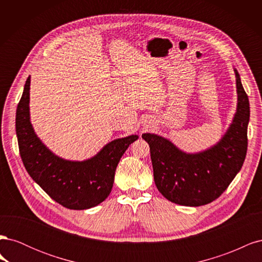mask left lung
Listing matches in <instances>:
<instances>
[{"label": "left lung", "instance_id": "1", "mask_svg": "<svg viewBox=\"0 0 262 262\" xmlns=\"http://www.w3.org/2000/svg\"><path fill=\"white\" fill-rule=\"evenodd\" d=\"M237 110L220 142L187 154L157 134H142L149 145L155 185L166 199L187 207L208 204L223 193L244 164L247 153L249 100L235 70Z\"/></svg>", "mask_w": 262, "mask_h": 262}]
</instances>
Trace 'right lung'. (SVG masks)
<instances>
[{
  "label": "right lung",
  "instance_id": "right-lung-1",
  "mask_svg": "<svg viewBox=\"0 0 262 262\" xmlns=\"http://www.w3.org/2000/svg\"><path fill=\"white\" fill-rule=\"evenodd\" d=\"M29 90L30 76L16 110L19 154L29 176L64 208L86 210L96 207L112 192L118 163L139 137L130 136L109 142L94 157L83 162L63 160L36 136L30 123Z\"/></svg>",
  "mask_w": 262,
  "mask_h": 262
}]
</instances>
